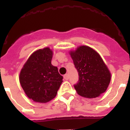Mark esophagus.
Instances as JSON below:
<instances>
[{
  "label": "esophagus",
  "instance_id": "esophagus-1",
  "mask_svg": "<svg viewBox=\"0 0 130 130\" xmlns=\"http://www.w3.org/2000/svg\"><path fill=\"white\" fill-rule=\"evenodd\" d=\"M64 79H65V80H68V79H69L68 74H65V75H64Z\"/></svg>",
  "mask_w": 130,
  "mask_h": 130
}]
</instances>
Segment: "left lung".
<instances>
[{"label":"left lung","mask_w":130,"mask_h":130,"mask_svg":"<svg viewBox=\"0 0 130 130\" xmlns=\"http://www.w3.org/2000/svg\"><path fill=\"white\" fill-rule=\"evenodd\" d=\"M79 80L74 85L78 94L93 98L106 91L111 73L99 54L88 46H80L70 52Z\"/></svg>","instance_id":"1"}]
</instances>
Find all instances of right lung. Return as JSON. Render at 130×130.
<instances>
[{
    "label": "right lung",
    "mask_w": 130,
    "mask_h": 130,
    "mask_svg": "<svg viewBox=\"0 0 130 130\" xmlns=\"http://www.w3.org/2000/svg\"><path fill=\"white\" fill-rule=\"evenodd\" d=\"M53 52L49 47L30 55L21 71L19 81L26 96L36 102L46 103L57 96L63 77L51 64Z\"/></svg>",
    "instance_id": "add662e5"
}]
</instances>
